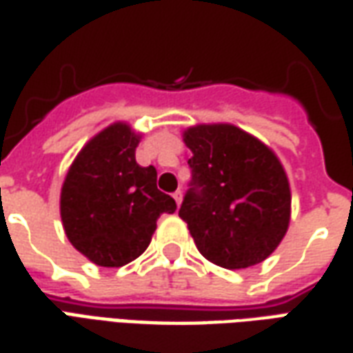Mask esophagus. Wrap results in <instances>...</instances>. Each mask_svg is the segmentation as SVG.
Wrapping results in <instances>:
<instances>
[{
  "label": "esophagus",
  "instance_id": "1",
  "mask_svg": "<svg viewBox=\"0 0 353 353\" xmlns=\"http://www.w3.org/2000/svg\"><path fill=\"white\" fill-rule=\"evenodd\" d=\"M174 199H176L177 206H179V204H181V201H183V191H181V189H177L176 193H174Z\"/></svg>",
  "mask_w": 353,
  "mask_h": 353
}]
</instances>
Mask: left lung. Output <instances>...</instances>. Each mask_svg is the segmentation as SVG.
Segmentation results:
<instances>
[{"label": "left lung", "instance_id": "8db88e82", "mask_svg": "<svg viewBox=\"0 0 353 353\" xmlns=\"http://www.w3.org/2000/svg\"><path fill=\"white\" fill-rule=\"evenodd\" d=\"M193 183L179 208L199 252L225 270L263 262L290 223L287 172L270 147L233 124L183 132Z\"/></svg>", "mask_w": 353, "mask_h": 353}]
</instances>
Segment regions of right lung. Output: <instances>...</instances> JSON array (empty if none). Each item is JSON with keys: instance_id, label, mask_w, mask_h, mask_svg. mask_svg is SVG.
I'll use <instances>...</instances> for the list:
<instances>
[{"instance_id": "1", "label": "right lung", "mask_w": 353, "mask_h": 353, "mask_svg": "<svg viewBox=\"0 0 353 353\" xmlns=\"http://www.w3.org/2000/svg\"><path fill=\"white\" fill-rule=\"evenodd\" d=\"M141 134L114 122L76 154L61 189V219L70 245L101 268H122L151 243L160 214L176 201L157 189L154 166L135 162Z\"/></svg>"}]
</instances>
